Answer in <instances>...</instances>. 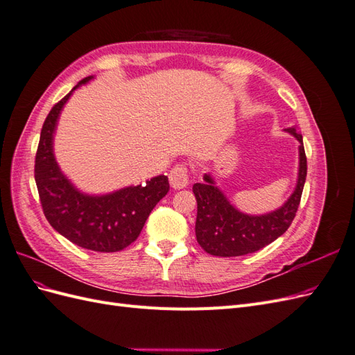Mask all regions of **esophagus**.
<instances>
[{"instance_id":"1","label":"esophagus","mask_w":355,"mask_h":355,"mask_svg":"<svg viewBox=\"0 0 355 355\" xmlns=\"http://www.w3.org/2000/svg\"><path fill=\"white\" fill-rule=\"evenodd\" d=\"M168 180L170 185L175 189L185 188L189 184V168L187 164H178L171 168L168 173Z\"/></svg>"}]
</instances>
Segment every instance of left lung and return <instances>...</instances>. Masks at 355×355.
Returning <instances> with one entry per match:
<instances>
[{
	"instance_id": "left-lung-1",
	"label": "left lung",
	"mask_w": 355,
	"mask_h": 355,
	"mask_svg": "<svg viewBox=\"0 0 355 355\" xmlns=\"http://www.w3.org/2000/svg\"><path fill=\"white\" fill-rule=\"evenodd\" d=\"M299 141V176L296 189L282 209L262 216H249L234 209L213 179L204 175V184H194L197 200L196 235L204 252L214 256H243L271 244L292 225L306 179V155L302 135L288 128Z\"/></svg>"
}]
</instances>
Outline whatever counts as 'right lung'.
I'll list each match as a JSON object with an SVG mask.
<instances>
[{
	"instance_id": "obj_1",
	"label": "right lung",
	"mask_w": 355,
	"mask_h": 355,
	"mask_svg": "<svg viewBox=\"0 0 355 355\" xmlns=\"http://www.w3.org/2000/svg\"><path fill=\"white\" fill-rule=\"evenodd\" d=\"M72 90L53 106L41 128L34 168L41 207L51 227L71 243L94 252H120L136 241L149 213L168 192V179L157 176L146 185L128 187L102 197L84 196L75 189L53 155V132Z\"/></svg>"
}]
</instances>
